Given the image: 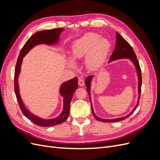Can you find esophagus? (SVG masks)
I'll return each mask as SVG.
<instances>
[{"label":"esophagus","instance_id":"34e87169","mask_svg":"<svg viewBox=\"0 0 160 160\" xmlns=\"http://www.w3.org/2000/svg\"><path fill=\"white\" fill-rule=\"evenodd\" d=\"M78 84L79 86H83L85 83L83 79H82L81 78H79V81H78Z\"/></svg>","mask_w":160,"mask_h":160}]
</instances>
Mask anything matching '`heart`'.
<instances>
[{
  "instance_id": "1",
  "label": "heart",
  "mask_w": 160,
  "mask_h": 160,
  "mask_svg": "<svg viewBox=\"0 0 160 160\" xmlns=\"http://www.w3.org/2000/svg\"><path fill=\"white\" fill-rule=\"evenodd\" d=\"M111 48V43L106 38L100 37L95 32H89L74 42L72 46V58L77 61L86 56L85 62L91 69L99 67L105 61ZM74 67L75 62L69 61Z\"/></svg>"
}]
</instances>
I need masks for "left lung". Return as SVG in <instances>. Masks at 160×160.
I'll return each mask as SVG.
<instances>
[{"instance_id":"obj_1","label":"left lung","mask_w":160,"mask_h":160,"mask_svg":"<svg viewBox=\"0 0 160 160\" xmlns=\"http://www.w3.org/2000/svg\"><path fill=\"white\" fill-rule=\"evenodd\" d=\"M129 59V60L132 61L133 63V65H135V68H136L138 77V94H139L138 103H137L136 105H135L134 109L132 110V112H131L129 115L125 116V117L113 119H101V118L98 117V116L95 114L94 111H93V106H92L91 98V97H89L93 115L96 119H98V121H100V122L110 123V122H119V121L123 120L125 118H128V117H129V116L133 113V111L136 109V108H138V106L139 105L140 94H141L142 83L141 69H140V66L139 64V62L137 59L136 55H135V53L133 49V48L132 47V46L129 44V42L126 40L124 39V38L122 37V36H121L118 32H116V45H115V49L112 53V55H111V56L110 57L109 62H110L111 61H113L118 60V59ZM93 75L88 76V77H87V79L85 80V85L87 87V91L88 92V94L89 96H91V93H90L91 81V79H93Z\"/></svg>"}]
</instances>
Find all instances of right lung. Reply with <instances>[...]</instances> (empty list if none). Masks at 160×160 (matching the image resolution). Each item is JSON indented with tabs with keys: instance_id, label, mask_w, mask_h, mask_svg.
Here are the masks:
<instances>
[{
	"instance_id": "right-lung-1",
	"label": "right lung",
	"mask_w": 160,
	"mask_h": 160,
	"mask_svg": "<svg viewBox=\"0 0 160 160\" xmlns=\"http://www.w3.org/2000/svg\"><path fill=\"white\" fill-rule=\"evenodd\" d=\"M63 31L62 28H57L51 30H45L37 32L32 35L25 45L21 49L17 59V65L14 71V92L17 99L19 107L21 109L24 115L30 119L32 123L41 127H52L63 123L68 118L70 110V103L73 95L74 92L78 88V79L77 77L64 82L60 88L59 93L63 98V110L58 117L51 119H45L36 116L31 113L24 105L19 93V88L18 83V78L21 72V67L22 61V58L31 49L38 45H54L57 44L59 40V36L61 32Z\"/></svg>"
}]
</instances>
